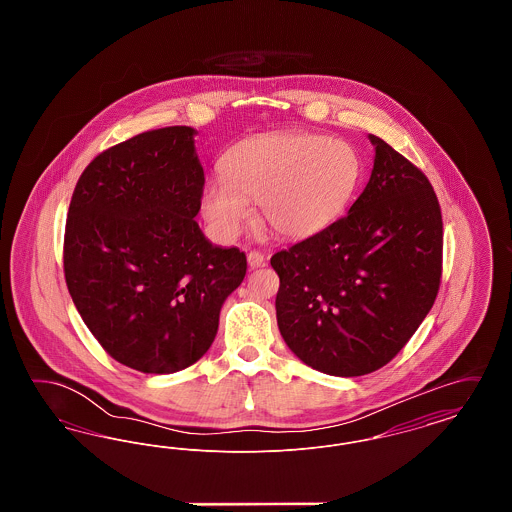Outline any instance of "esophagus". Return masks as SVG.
I'll return each instance as SVG.
<instances>
[{"label":"esophagus","instance_id":"esophagus-1","mask_svg":"<svg viewBox=\"0 0 512 512\" xmlns=\"http://www.w3.org/2000/svg\"><path fill=\"white\" fill-rule=\"evenodd\" d=\"M247 263L251 268H259L265 265V255L259 253V251H249L247 253Z\"/></svg>","mask_w":512,"mask_h":512}]
</instances>
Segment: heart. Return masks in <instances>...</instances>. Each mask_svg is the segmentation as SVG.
Instances as JSON below:
<instances>
[{"label":"heart","mask_w":512,"mask_h":512,"mask_svg":"<svg viewBox=\"0 0 512 512\" xmlns=\"http://www.w3.org/2000/svg\"><path fill=\"white\" fill-rule=\"evenodd\" d=\"M222 178L201 192V215L220 242H232L247 219V199L284 238L303 240L332 226L351 205L363 180L359 151L313 132L253 136L230 147Z\"/></svg>","instance_id":"heart-1"}]
</instances>
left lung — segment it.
<instances>
[{
	"label": "left lung",
	"mask_w": 512,
	"mask_h": 512,
	"mask_svg": "<svg viewBox=\"0 0 512 512\" xmlns=\"http://www.w3.org/2000/svg\"><path fill=\"white\" fill-rule=\"evenodd\" d=\"M368 138L374 169L349 213L270 259L282 338L305 365L345 378L388 365L430 313L441 282L443 222L430 180Z\"/></svg>",
	"instance_id": "1"
}]
</instances>
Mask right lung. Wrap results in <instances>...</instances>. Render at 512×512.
<instances>
[{"instance_id": "add662e5", "label": "right lung", "mask_w": 512, "mask_h": 512, "mask_svg": "<svg viewBox=\"0 0 512 512\" xmlns=\"http://www.w3.org/2000/svg\"><path fill=\"white\" fill-rule=\"evenodd\" d=\"M194 136L167 126L105 149L69 205L63 268L74 305L115 361L144 374L207 353L247 270L244 251L211 244L195 222L205 176Z\"/></svg>"}]
</instances>
